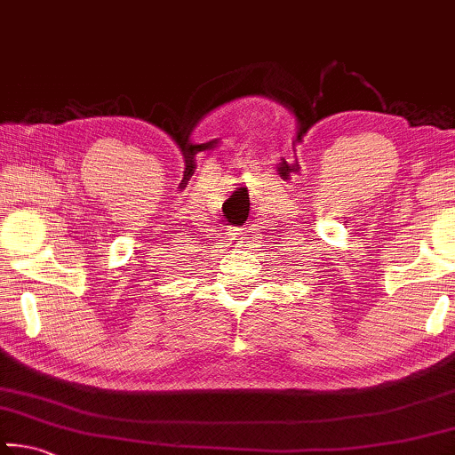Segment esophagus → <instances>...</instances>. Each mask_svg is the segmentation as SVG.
Instances as JSON below:
<instances>
[{"label": "esophagus", "instance_id": "esophagus-1", "mask_svg": "<svg viewBox=\"0 0 455 455\" xmlns=\"http://www.w3.org/2000/svg\"><path fill=\"white\" fill-rule=\"evenodd\" d=\"M233 235H235V236H233V241H236V243H241V238H243L241 235H243V233H233Z\"/></svg>", "mask_w": 455, "mask_h": 455}]
</instances>
